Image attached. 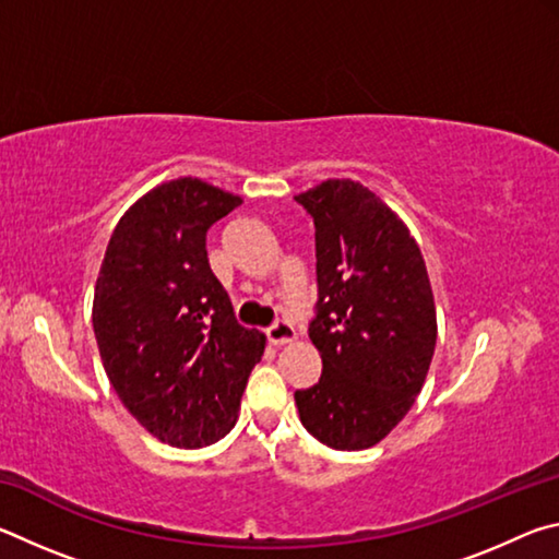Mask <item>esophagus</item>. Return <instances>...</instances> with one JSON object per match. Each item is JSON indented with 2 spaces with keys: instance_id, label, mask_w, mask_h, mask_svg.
Listing matches in <instances>:
<instances>
[{
  "instance_id": "34e87169",
  "label": "esophagus",
  "mask_w": 559,
  "mask_h": 559,
  "mask_svg": "<svg viewBox=\"0 0 559 559\" xmlns=\"http://www.w3.org/2000/svg\"><path fill=\"white\" fill-rule=\"evenodd\" d=\"M266 337H269L271 345L281 347V345L293 343V340L298 337V333H296V328H293L290 323H286V320H278V323H273V325L266 330Z\"/></svg>"
}]
</instances>
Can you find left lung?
Returning a JSON list of instances; mask_svg holds the SVG:
<instances>
[{
	"label": "left lung",
	"instance_id": "1",
	"mask_svg": "<svg viewBox=\"0 0 559 559\" xmlns=\"http://www.w3.org/2000/svg\"><path fill=\"white\" fill-rule=\"evenodd\" d=\"M316 224L318 316L310 340L323 374L296 392L302 427L337 451L380 443L427 380L437 306L406 224L372 189L328 179L296 194Z\"/></svg>",
	"mask_w": 559,
	"mask_h": 559
}]
</instances>
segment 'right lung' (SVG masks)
Here are the masks:
<instances>
[{
    "mask_svg": "<svg viewBox=\"0 0 559 559\" xmlns=\"http://www.w3.org/2000/svg\"><path fill=\"white\" fill-rule=\"evenodd\" d=\"M243 200L197 177L169 179L120 216L103 257L93 330L126 409L177 449L219 441L266 335L241 328L206 259V229Z\"/></svg>",
    "mask_w": 559,
    "mask_h": 559,
    "instance_id": "right-lung-1",
    "label": "right lung"
}]
</instances>
